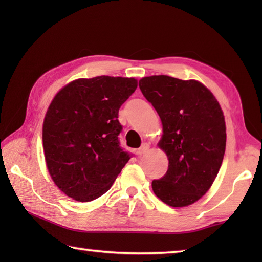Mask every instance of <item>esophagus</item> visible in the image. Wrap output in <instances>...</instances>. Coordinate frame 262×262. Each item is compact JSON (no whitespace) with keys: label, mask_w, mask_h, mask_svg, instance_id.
Masks as SVG:
<instances>
[{"label":"esophagus","mask_w":262,"mask_h":262,"mask_svg":"<svg viewBox=\"0 0 262 262\" xmlns=\"http://www.w3.org/2000/svg\"><path fill=\"white\" fill-rule=\"evenodd\" d=\"M148 148H149V145L147 143H143L142 144V146L138 148V151H137V153L140 154V155H142V154H144V153H146L147 151H148Z\"/></svg>","instance_id":"esophagus-1"}]
</instances>
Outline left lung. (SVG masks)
I'll use <instances>...</instances> for the list:
<instances>
[{
    "label": "left lung",
    "instance_id": "left-lung-1",
    "mask_svg": "<svg viewBox=\"0 0 262 262\" xmlns=\"http://www.w3.org/2000/svg\"><path fill=\"white\" fill-rule=\"evenodd\" d=\"M138 84L162 121L158 145L169 160L166 173L152 181L153 191L172 207L191 205L208 191L223 162V111L213 93L196 80L153 75Z\"/></svg>",
    "mask_w": 262,
    "mask_h": 262
}]
</instances>
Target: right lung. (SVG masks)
I'll return each instance as SVG.
<instances>
[{
  "label": "right lung",
  "mask_w": 262,
  "mask_h": 262,
  "mask_svg": "<svg viewBox=\"0 0 262 262\" xmlns=\"http://www.w3.org/2000/svg\"><path fill=\"white\" fill-rule=\"evenodd\" d=\"M136 88L134 77L79 79L49 104L43 153L53 181L69 197L86 203L102 196L129 161L118 140V111Z\"/></svg>",
  "instance_id": "add662e5"
}]
</instances>
